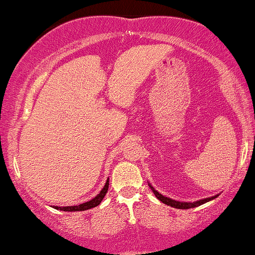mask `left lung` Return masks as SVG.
Here are the masks:
<instances>
[{"instance_id": "8db88e82", "label": "left lung", "mask_w": 255, "mask_h": 255, "mask_svg": "<svg viewBox=\"0 0 255 255\" xmlns=\"http://www.w3.org/2000/svg\"><path fill=\"white\" fill-rule=\"evenodd\" d=\"M148 186H150L151 191L153 192V194L156 195V198L158 200L162 201L163 204L168 205V206H171V207H175V209H180V210H187V209H192V207H197V206H200V205H203L205 203H209V201L213 200V199H216L218 197L219 194L217 195H213V197H210V198H205V199H200V200H197V201H193V203H187V201H178V200H174V199L171 198H168L165 197V195L160 194L159 192H157L156 189L153 188V186L148 182Z\"/></svg>"}]
</instances>
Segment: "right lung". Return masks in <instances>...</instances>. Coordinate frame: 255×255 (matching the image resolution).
Masks as SVG:
<instances>
[{
    "label": "right lung",
    "mask_w": 255,
    "mask_h": 255,
    "mask_svg": "<svg viewBox=\"0 0 255 255\" xmlns=\"http://www.w3.org/2000/svg\"><path fill=\"white\" fill-rule=\"evenodd\" d=\"M108 188H109V178L107 180V182H105L104 187L102 188V191L99 192V194L96 195V197L93 199H91V200L86 201V203H83L80 205H74V206H52V207H54V209H56V210H61V211H67V212L86 211V210L93 209V207L98 206V205L102 203V200L104 199L105 194H107Z\"/></svg>",
    "instance_id": "add662e5"
}]
</instances>
